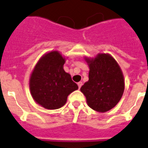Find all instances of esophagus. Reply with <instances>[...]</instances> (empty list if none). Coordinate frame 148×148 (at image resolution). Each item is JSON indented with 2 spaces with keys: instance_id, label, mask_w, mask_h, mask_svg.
Here are the masks:
<instances>
[{
  "instance_id": "esophagus-1",
  "label": "esophagus",
  "mask_w": 148,
  "mask_h": 148,
  "mask_svg": "<svg viewBox=\"0 0 148 148\" xmlns=\"http://www.w3.org/2000/svg\"><path fill=\"white\" fill-rule=\"evenodd\" d=\"M77 85H78V88H79V89H80V88H81V87H82V82H80L77 83Z\"/></svg>"
}]
</instances>
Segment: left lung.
Returning <instances> with one entry per match:
<instances>
[{
	"mask_svg": "<svg viewBox=\"0 0 148 148\" xmlns=\"http://www.w3.org/2000/svg\"><path fill=\"white\" fill-rule=\"evenodd\" d=\"M89 66L88 81L81 88L87 103L96 111L104 113L120 101L125 89L123 74L110 55L100 53L92 59L85 58Z\"/></svg>",
	"mask_w": 148,
	"mask_h": 148,
	"instance_id": "obj_1",
	"label": "left lung"
}]
</instances>
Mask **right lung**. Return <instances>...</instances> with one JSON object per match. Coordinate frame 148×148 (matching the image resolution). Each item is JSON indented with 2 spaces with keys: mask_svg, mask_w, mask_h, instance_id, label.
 <instances>
[{
  "mask_svg": "<svg viewBox=\"0 0 148 148\" xmlns=\"http://www.w3.org/2000/svg\"><path fill=\"white\" fill-rule=\"evenodd\" d=\"M66 59L58 51L44 55L34 68L29 78V90L36 103L49 110L62 108L67 96L78 86L65 72Z\"/></svg>",
  "mask_w": 148,
  "mask_h": 148,
  "instance_id": "obj_1",
  "label": "right lung"
}]
</instances>
